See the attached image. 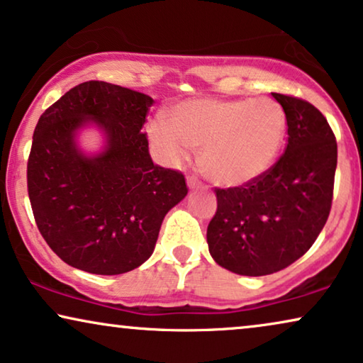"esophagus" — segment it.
Returning a JSON list of instances; mask_svg holds the SVG:
<instances>
[{
  "label": "esophagus",
  "mask_w": 363,
  "mask_h": 363,
  "mask_svg": "<svg viewBox=\"0 0 363 363\" xmlns=\"http://www.w3.org/2000/svg\"><path fill=\"white\" fill-rule=\"evenodd\" d=\"M186 183H188V186H190V190H198V188H203V183L193 175L186 178Z\"/></svg>",
  "instance_id": "34e87169"
}]
</instances>
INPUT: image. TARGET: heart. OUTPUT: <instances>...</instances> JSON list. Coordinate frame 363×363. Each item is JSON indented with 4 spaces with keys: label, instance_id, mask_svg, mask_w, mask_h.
<instances>
[{
    "label": "heart",
    "instance_id": "1",
    "mask_svg": "<svg viewBox=\"0 0 363 363\" xmlns=\"http://www.w3.org/2000/svg\"><path fill=\"white\" fill-rule=\"evenodd\" d=\"M150 135L163 157L185 160L201 148V168L225 186L252 182L274 165L284 147L287 117L272 99H188L165 118L150 123Z\"/></svg>",
    "mask_w": 363,
    "mask_h": 363
}]
</instances>
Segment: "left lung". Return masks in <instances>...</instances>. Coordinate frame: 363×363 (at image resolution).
<instances>
[{
  "label": "left lung",
  "instance_id": "left-lung-1",
  "mask_svg": "<svg viewBox=\"0 0 363 363\" xmlns=\"http://www.w3.org/2000/svg\"><path fill=\"white\" fill-rule=\"evenodd\" d=\"M287 117V147L274 165L241 186L215 188L210 255L241 276L277 272L309 251L329 218L337 142L311 102L272 92Z\"/></svg>",
  "mask_w": 363,
  "mask_h": 363
}]
</instances>
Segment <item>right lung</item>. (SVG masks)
Wrapping results in <instances>:
<instances>
[{
  "instance_id": "right-lung-1",
  "label": "right lung",
  "mask_w": 363,
  "mask_h": 363,
  "mask_svg": "<svg viewBox=\"0 0 363 363\" xmlns=\"http://www.w3.org/2000/svg\"><path fill=\"white\" fill-rule=\"evenodd\" d=\"M153 99L102 81L72 87L46 108L28 158V195L38 230L69 266L113 276L152 256L168 211L186 196L182 172L152 162L142 132ZM89 121L106 148L87 157L75 132Z\"/></svg>"
}]
</instances>
